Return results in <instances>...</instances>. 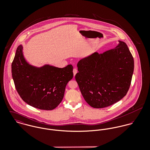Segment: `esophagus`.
Returning a JSON list of instances; mask_svg holds the SVG:
<instances>
[{"label": "esophagus", "mask_w": 150, "mask_h": 150, "mask_svg": "<svg viewBox=\"0 0 150 150\" xmlns=\"http://www.w3.org/2000/svg\"><path fill=\"white\" fill-rule=\"evenodd\" d=\"M73 74H74V76H75V75L76 74V73H77V69H76V68H74V69H73Z\"/></svg>", "instance_id": "esophagus-1"}]
</instances>
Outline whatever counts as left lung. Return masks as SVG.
<instances>
[{
    "label": "left lung",
    "mask_w": 150,
    "mask_h": 150,
    "mask_svg": "<svg viewBox=\"0 0 150 150\" xmlns=\"http://www.w3.org/2000/svg\"><path fill=\"white\" fill-rule=\"evenodd\" d=\"M103 54L94 52L77 64L75 79L86 103L96 108L111 106L127 93L134 70V60L127 44Z\"/></svg>",
    "instance_id": "1"
}]
</instances>
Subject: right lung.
Returning a JSON list of instances; mask_svg holds the SVG:
<instances>
[{"label":"right lung","mask_w":150,"mask_h":150,"mask_svg":"<svg viewBox=\"0 0 150 150\" xmlns=\"http://www.w3.org/2000/svg\"><path fill=\"white\" fill-rule=\"evenodd\" d=\"M22 50V45L17 47L11 64L17 91L22 99L32 107L54 109L62 102L66 86L73 79V66L68 64L64 68L50 64L36 67L26 61Z\"/></svg>","instance_id":"right-lung-1"}]
</instances>
